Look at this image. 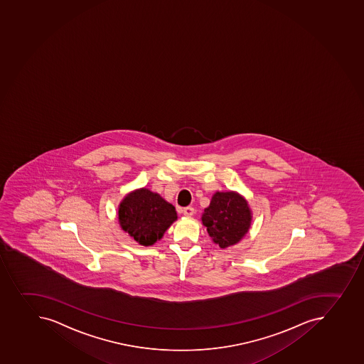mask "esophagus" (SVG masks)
<instances>
[{
    "instance_id": "34e87169",
    "label": "esophagus",
    "mask_w": 364,
    "mask_h": 364,
    "mask_svg": "<svg viewBox=\"0 0 364 364\" xmlns=\"http://www.w3.org/2000/svg\"><path fill=\"white\" fill-rule=\"evenodd\" d=\"M181 212H183V215L191 217V215H193L194 208H191V206H186V208H183V210H181Z\"/></svg>"
}]
</instances>
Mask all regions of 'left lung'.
I'll return each instance as SVG.
<instances>
[{"instance_id":"8db88e82","label":"left lung","mask_w":364,"mask_h":364,"mask_svg":"<svg viewBox=\"0 0 364 364\" xmlns=\"http://www.w3.org/2000/svg\"><path fill=\"white\" fill-rule=\"evenodd\" d=\"M251 220L247 201L233 191L215 192L201 217L208 235L222 249L237 244L249 231Z\"/></svg>"}]
</instances>
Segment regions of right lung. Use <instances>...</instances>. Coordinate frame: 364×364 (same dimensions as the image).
Listing matches in <instances>:
<instances>
[{"label": "right lung", "instance_id": "right-lung-1", "mask_svg": "<svg viewBox=\"0 0 364 364\" xmlns=\"http://www.w3.org/2000/svg\"><path fill=\"white\" fill-rule=\"evenodd\" d=\"M119 223L140 245H153L177 220L173 205L147 188L127 194L119 205Z\"/></svg>", "mask_w": 364, "mask_h": 364}]
</instances>
